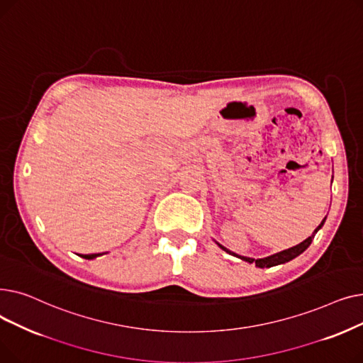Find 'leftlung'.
I'll return each instance as SVG.
<instances>
[{
  "label": "left lung",
  "instance_id": "1",
  "mask_svg": "<svg viewBox=\"0 0 363 363\" xmlns=\"http://www.w3.org/2000/svg\"><path fill=\"white\" fill-rule=\"evenodd\" d=\"M325 219H327V216L322 219V222L319 223V226L316 228L315 233H313V234H312L309 238L304 240L303 242H300V244H297V245L291 247V249L282 250V252H279V253H277V255H272V256H268V257H263V259H252V257L240 256V255H235V253H233L231 250H228L226 247H223L222 244H219V242H216V244L220 247V249H222L223 252H226V253H230V255H233V256H235V257H240L241 260H245V262H249V263H256L257 268H272V266H277V264H282V263H287V262L293 260L294 257H297L298 255H301L304 250H306L308 247L311 245L312 240L315 238V234H316V233L320 230V228L323 226V223H325Z\"/></svg>",
  "mask_w": 363,
  "mask_h": 363
}]
</instances>
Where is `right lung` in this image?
<instances>
[{
	"label": "right lung",
	"mask_w": 363,
	"mask_h": 363,
	"mask_svg": "<svg viewBox=\"0 0 363 363\" xmlns=\"http://www.w3.org/2000/svg\"><path fill=\"white\" fill-rule=\"evenodd\" d=\"M97 256H100V255H88V256H85V259H94V257H97Z\"/></svg>",
	"instance_id": "1"
}]
</instances>
